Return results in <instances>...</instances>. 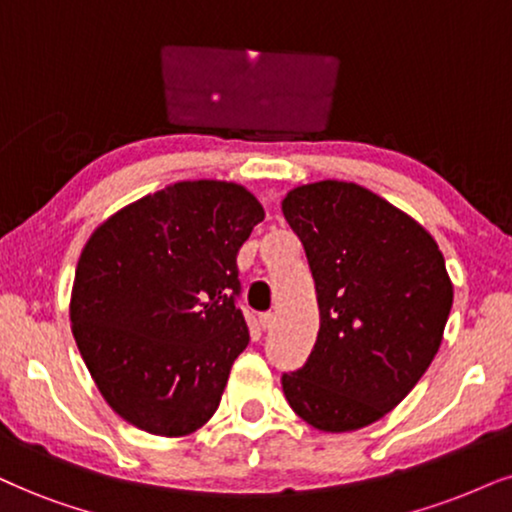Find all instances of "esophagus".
Listing matches in <instances>:
<instances>
[{"instance_id":"esophagus-1","label":"esophagus","mask_w":512,"mask_h":512,"mask_svg":"<svg viewBox=\"0 0 512 512\" xmlns=\"http://www.w3.org/2000/svg\"><path fill=\"white\" fill-rule=\"evenodd\" d=\"M258 323H261V327H263V330H270V327H273L275 325V313H261V315H258Z\"/></svg>"}]
</instances>
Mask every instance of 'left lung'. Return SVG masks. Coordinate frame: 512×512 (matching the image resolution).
Masks as SVG:
<instances>
[{
  "label": "left lung",
  "instance_id": "8db88e82",
  "mask_svg": "<svg viewBox=\"0 0 512 512\" xmlns=\"http://www.w3.org/2000/svg\"><path fill=\"white\" fill-rule=\"evenodd\" d=\"M282 213L320 308L311 356L282 389L315 430H361L399 406L437 356L453 304L444 256L425 227L356 182L296 187Z\"/></svg>",
  "mask_w": 512,
  "mask_h": 512
}]
</instances>
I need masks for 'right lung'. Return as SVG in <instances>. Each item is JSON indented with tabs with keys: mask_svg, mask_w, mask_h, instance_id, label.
I'll use <instances>...</instances> for the list:
<instances>
[{
	"mask_svg": "<svg viewBox=\"0 0 512 512\" xmlns=\"http://www.w3.org/2000/svg\"><path fill=\"white\" fill-rule=\"evenodd\" d=\"M263 218L242 185L185 180L121 208L87 239L73 337L106 403L130 425L185 437L216 413L249 344L237 254Z\"/></svg>",
	"mask_w": 512,
	"mask_h": 512,
	"instance_id": "obj_1",
	"label": "right lung"
}]
</instances>
